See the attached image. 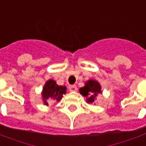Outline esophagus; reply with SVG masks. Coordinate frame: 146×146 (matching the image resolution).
<instances>
[{"label": "esophagus", "mask_w": 146, "mask_h": 146, "mask_svg": "<svg viewBox=\"0 0 146 146\" xmlns=\"http://www.w3.org/2000/svg\"><path fill=\"white\" fill-rule=\"evenodd\" d=\"M69 90L71 92H75L77 90V87L75 85H72L69 87Z\"/></svg>", "instance_id": "obj_1"}]
</instances>
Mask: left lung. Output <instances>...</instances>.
<instances>
[{"label":"left lung","mask_w":146,"mask_h":146,"mask_svg":"<svg viewBox=\"0 0 146 146\" xmlns=\"http://www.w3.org/2000/svg\"><path fill=\"white\" fill-rule=\"evenodd\" d=\"M101 85L96 80H88L85 82V85L79 89V92L82 96L86 97L87 103H93L96 100L97 96L102 93Z\"/></svg>","instance_id":"1"}]
</instances>
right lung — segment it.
Masks as SVG:
<instances>
[{
  "label": "right lung",
  "mask_w": 146,
  "mask_h": 146,
  "mask_svg": "<svg viewBox=\"0 0 146 146\" xmlns=\"http://www.w3.org/2000/svg\"><path fill=\"white\" fill-rule=\"evenodd\" d=\"M66 86H59L56 84V80L53 79H49L44 84L41 92L42 100L44 105L48 106L47 100H53L59 102L62 100L64 94L66 93Z\"/></svg>",
  "instance_id": "add662e5"
}]
</instances>
